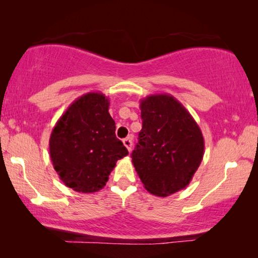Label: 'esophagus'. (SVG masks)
<instances>
[{"label": "esophagus", "instance_id": "34e87169", "mask_svg": "<svg viewBox=\"0 0 258 258\" xmlns=\"http://www.w3.org/2000/svg\"><path fill=\"white\" fill-rule=\"evenodd\" d=\"M123 143L124 146L127 148V150L131 151L132 150V138H126L123 140Z\"/></svg>", "mask_w": 258, "mask_h": 258}]
</instances>
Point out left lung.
<instances>
[{
	"label": "left lung",
	"mask_w": 258,
	"mask_h": 258,
	"mask_svg": "<svg viewBox=\"0 0 258 258\" xmlns=\"http://www.w3.org/2000/svg\"><path fill=\"white\" fill-rule=\"evenodd\" d=\"M142 130L132 163L146 190L167 197L189 184L204 157L202 131L183 104L169 94L140 101Z\"/></svg>",
	"instance_id": "1"
}]
</instances>
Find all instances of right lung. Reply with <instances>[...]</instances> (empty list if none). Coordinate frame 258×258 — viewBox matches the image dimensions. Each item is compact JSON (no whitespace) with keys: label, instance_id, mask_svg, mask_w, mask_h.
Returning a JSON list of instances; mask_svg holds the SVG:
<instances>
[{"label":"right lung","instance_id":"add662e5","mask_svg":"<svg viewBox=\"0 0 258 258\" xmlns=\"http://www.w3.org/2000/svg\"><path fill=\"white\" fill-rule=\"evenodd\" d=\"M106 95L90 92L67 108L50 137V157L60 180L83 194L106 185L118 159L128 155L116 138Z\"/></svg>","mask_w":258,"mask_h":258}]
</instances>
